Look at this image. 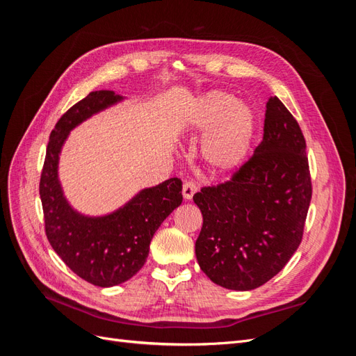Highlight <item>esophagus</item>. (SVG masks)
Returning a JSON list of instances; mask_svg holds the SVG:
<instances>
[{
  "label": "esophagus",
  "instance_id": "obj_1",
  "mask_svg": "<svg viewBox=\"0 0 356 356\" xmlns=\"http://www.w3.org/2000/svg\"><path fill=\"white\" fill-rule=\"evenodd\" d=\"M196 191H197L196 182L187 181V182H184V186H182V195H184V199H186V200H191L193 196H195Z\"/></svg>",
  "mask_w": 356,
  "mask_h": 356
}]
</instances>
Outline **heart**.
<instances>
[{
	"instance_id": "obj_1",
	"label": "heart",
	"mask_w": 356,
	"mask_h": 356,
	"mask_svg": "<svg viewBox=\"0 0 356 356\" xmlns=\"http://www.w3.org/2000/svg\"><path fill=\"white\" fill-rule=\"evenodd\" d=\"M182 123L186 135H204L200 156L213 174L238 170L250 156L255 141L254 110L224 90H209L193 99Z\"/></svg>"
}]
</instances>
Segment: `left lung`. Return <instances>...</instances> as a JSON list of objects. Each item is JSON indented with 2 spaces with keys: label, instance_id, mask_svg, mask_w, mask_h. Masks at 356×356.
I'll return each instance as SVG.
<instances>
[{
  "label": "left lung",
  "instance_id": "1",
  "mask_svg": "<svg viewBox=\"0 0 356 356\" xmlns=\"http://www.w3.org/2000/svg\"><path fill=\"white\" fill-rule=\"evenodd\" d=\"M312 197L306 141L277 96L266 105L264 136L233 178L196 193L203 225L196 258L213 284L251 291L294 255Z\"/></svg>",
  "mask_w": 356,
  "mask_h": 356
}]
</instances>
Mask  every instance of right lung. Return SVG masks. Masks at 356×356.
<instances>
[{"label":"right lung","instance_id":"right-lung-1","mask_svg":"<svg viewBox=\"0 0 356 356\" xmlns=\"http://www.w3.org/2000/svg\"><path fill=\"white\" fill-rule=\"evenodd\" d=\"M124 99L113 90H96L71 106L50 134L40 181L51 248L75 275L101 288L120 285L139 272L154 233L182 202L178 178L139 190L120 208L102 215H86L67 199L59 179V160L71 131Z\"/></svg>","mask_w":356,"mask_h":356}]
</instances>
